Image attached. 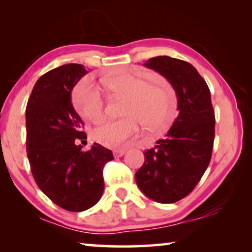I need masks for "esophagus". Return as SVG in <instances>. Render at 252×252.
<instances>
[{"mask_svg": "<svg viewBox=\"0 0 252 252\" xmlns=\"http://www.w3.org/2000/svg\"><path fill=\"white\" fill-rule=\"evenodd\" d=\"M126 152V150H125V149H123V150H114L113 151V155H114V157H116V158H120V157H122L123 155H125Z\"/></svg>", "mask_w": 252, "mask_h": 252, "instance_id": "esophagus-1", "label": "esophagus"}]
</instances>
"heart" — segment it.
Instances as JSON below:
<instances>
[{
  "instance_id": "b5f03b06",
  "label": "heart",
  "mask_w": 252,
  "mask_h": 252,
  "mask_svg": "<svg viewBox=\"0 0 252 252\" xmlns=\"http://www.w3.org/2000/svg\"><path fill=\"white\" fill-rule=\"evenodd\" d=\"M101 82L113 96L125 99L120 120L105 122L92 131V139L106 148L120 149L134 136L139 123L153 133L167 132L177 118V97L172 85L160 74L147 79L131 72L104 76ZM74 105L84 121L103 118V100L93 84H82L74 94Z\"/></svg>"
}]
</instances>
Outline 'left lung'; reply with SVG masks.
<instances>
[{"label":"left lung","mask_w":252,"mask_h":252,"mask_svg":"<svg viewBox=\"0 0 252 252\" xmlns=\"http://www.w3.org/2000/svg\"><path fill=\"white\" fill-rule=\"evenodd\" d=\"M163 75L174 89L179 116L165 139L144 151L135 173L136 185L148 198L173 203L187 197L206 171L215 140V110L206 81L182 60L162 55L144 63Z\"/></svg>","instance_id":"1"}]
</instances>
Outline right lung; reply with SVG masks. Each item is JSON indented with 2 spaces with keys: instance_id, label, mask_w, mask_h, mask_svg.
I'll return each instance as SVG.
<instances>
[{
  "instance_id": "add662e5",
  "label": "right lung",
  "mask_w": 252,
  "mask_h": 252,
  "mask_svg": "<svg viewBox=\"0 0 252 252\" xmlns=\"http://www.w3.org/2000/svg\"><path fill=\"white\" fill-rule=\"evenodd\" d=\"M87 73L83 65L74 63L46 72L34 85L25 116L34 180L57 206L73 212L88 210L101 199L104 164L113 159L112 151L99 143L89 151L75 144L87 134L71 92Z\"/></svg>"
}]
</instances>
